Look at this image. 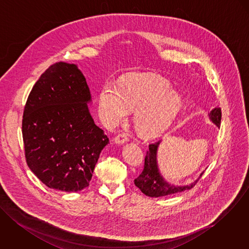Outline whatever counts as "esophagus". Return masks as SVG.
Masks as SVG:
<instances>
[{
    "label": "esophagus",
    "instance_id": "1",
    "mask_svg": "<svg viewBox=\"0 0 249 249\" xmlns=\"http://www.w3.org/2000/svg\"><path fill=\"white\" fill-rule=\"evenodd\" d=\"M129 140L128 136L126 134H119L116 135L115 138V143L116 144H123Z\"/></svg>",
    "mask_w": 249,
    "mask_h": 249
}]
</instances>
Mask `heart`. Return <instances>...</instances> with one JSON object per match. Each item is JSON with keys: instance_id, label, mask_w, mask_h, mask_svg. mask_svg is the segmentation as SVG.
<instances>
[{"instance_id": "heart-1", "label": "heart", "mask_w": 249, "mask_h": 249, "mask_svg": "<svg viewBox=\"0 0 249 249\" xmlns=\"http://www.w3.org/2000/svg\"><path fill=\"white\" fill-rule=\"evenodd\" d=\"M182 100L168 82L153 77H134L119 83L117 90L105 86L98 95V114L108 127L123 122L136 110L134 125L146 136L162 134L178 114Z\"/></svg>"}]
</instances>
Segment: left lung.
<instances>
[{"instance_id":"left-lung-1","label":"left lung","mask_w":249,"mask_h":249,"mask_svg":"<svg viewBox=\"0 0 249 249\" xmlns=\"http://www.w3.org/2000/svg\"><path fill=\"white\" fill-rule=\"evenodd\" d=\"M209 115L211 121L217 127H220L222 118L221 108H214ZM160 142L161 140L149 145V151L147 152L145 156L144 169L140 173V175L134 179V185L145 195L150 197H162L191 190L198 182L204 172H201L198 179L195 180L191 185L174 186L168 183L159 172L157 164V150L160 145Z\"/></svg>"}]
</instances>
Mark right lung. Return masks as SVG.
<instances>
[{"mask_svg": "<svg viewBox=\"0 0 249 249\" xmlns=\"http://www.w3.org/2000/svg\"><path fill=\"white\" fill-rule=\"evenodd\" d=\"M91 94L76 64L51 65L33 86L22 117L29 169L48 188L78 192L89 186L109 143L89 112Z\"/></svg>", "mask_w": 249, "mask_h": 249, "instance_id": "right-lung-1", "label": "right lung"}]
</instances>
